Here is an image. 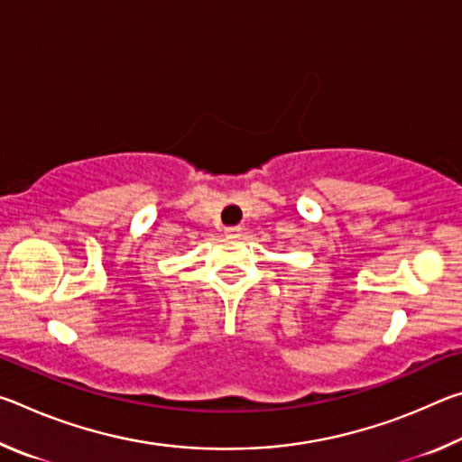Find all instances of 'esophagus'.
Segmentation results:
<instances>
[{
  "label": "esophagus",
  "mask_w": 462,
  "mask_h": 462,
  "mask_svg": "<svg viewBox=\"0 0 462 462\" xmlns=\"http://www.w3.org/2000/svg\"><path fill=\"white\" fill-rule=\"evenodd\" d=\"M226 236L240 238L242 236V226H232V228H226Z\"/></svg>",
  "instance_id": "obj_1"
}]
</instances>
